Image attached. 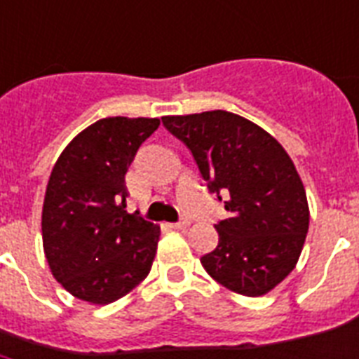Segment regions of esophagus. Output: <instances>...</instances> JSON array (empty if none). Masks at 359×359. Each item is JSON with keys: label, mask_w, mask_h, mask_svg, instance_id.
<instances>
[{"label": "esophagus", "mask_w": 359, "mask_h": 359, "mask_svg": "<svg viewBox=\"0 0 359 359\" xmlns=\"http://www.w3.org/2000/svg\"><path fill=\"white\" fill-rule=\"evenodd\" d=\"M188 219H182V222H177V224H171V227H173V229H186V227H188Z\"/></svg>", "instance_id": "obj_1"}]
</instances>
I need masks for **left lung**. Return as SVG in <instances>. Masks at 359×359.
<instances>
[{"mask_svg":"<svg viewBox=\"0 0 359 359\" xmlns=\"http://www.w3.org/2000/svg\"><path fill=\"white\" fill-rule=\"evenodd\" d=\"M163 126L190 149L210 194L222 196L229 218L214 225L216 250L203 268L233 292L262 296L298 262L307 229L306 188L278 140L224 109L168 115Z\"/></svg>","mask_w":359,"mask_h":359,"instance_id":"1","label":"left lung"}]
</instances>
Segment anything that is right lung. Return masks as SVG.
Masks as SVG:
<instances>
[{
    "label": "right lung",
    "mask_w": 359,
    "mask_h": 359,
    "mask_svg": "<svg viewBox=\"0 0 359 359\" xmlns=\"http://www.w3.org/2000/svg\"><path fill=\"white\" fill-rule=\"evenodd\" d=\"M160 119L108 117L70 141L53 165L42 207V244L70 294L111 304L149 276L160 227L126 212L124 175Z\"/></svg>",
    "instance_id": "add662e5"
}]
</instances>
